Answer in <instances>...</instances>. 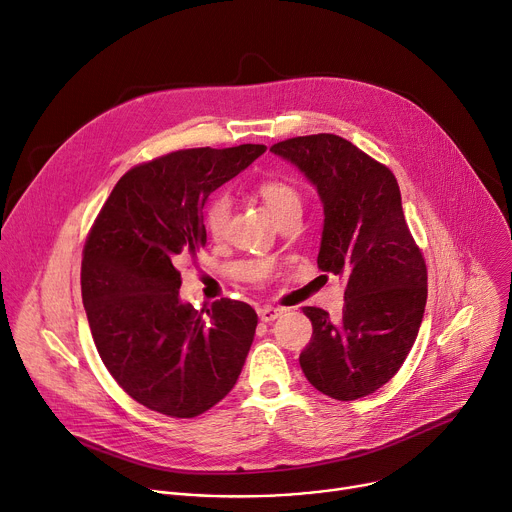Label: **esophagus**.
<instances>
[{
  "mask_svg": "<svg viewBox=\"0 0 512 512\" xmlns=\"http://www.w3.org/2000/svg\"><path fill=\"white\" fill-rule=\"evenodd\" d=\"M258 316H260L262 322H274V320L283 316V309L272 307V305H264V307L258 309Z\"/></svg>",
  "mask_w": 512,
  "mask_h": 512,
  "instance_id": "esophagus-1",
  "label": "esophagus"
}]
</instances>
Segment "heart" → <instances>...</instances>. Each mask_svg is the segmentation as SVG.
<instances>
[{"mask_svg":"<svg viewBox=\"0 0 512 512\" xmlns=\"http://www.w3.org/2000/svg\"><path fill=\"white\" fill-rule=\"evenodd\" d=\"M256 192L262 199V203L268 207V211L281 219L285 213L293 211V209H301V196L299 192L285 180H277V178H268L262 180L256 186ZM205 229L209 231V235L213 240H221L227 229V221H229V199L223 194L213 196V199L207 203L205 207Z\"/></svg>","mask_w":512,"mask_h":512,"instance_id":"heart-1","label":"heart"}]
</instances>
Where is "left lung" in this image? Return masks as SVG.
<instances>
[{"label": "left lung", "instance_id": "8db88e82", "mask_svg": "<svg viewBox=\"0 0 512 512\" xmlns=\"http://www.w3.org/2000/svg\"><path fill=\"white\" fill-rule=\"evenodd\" d=\"M270 151L316 186L324 207L318 266L346 279L340 320L303 307L313 334L299 365L326 396L365 398L404 365L426 305V264L408 229L398 180L330 133L293 137Z\"/></svg>", "mask_w": 512, "mask_h": 512}]
</instances>
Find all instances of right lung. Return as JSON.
I'll list each match as a JSON object with an SVG mask.
<instances>
[{
    "label": "right lung",
    "instance_id": "add662e5",
    "mask_svg": "<svg viewBox=\"0 0 512 512\" xmlns=\"http://www.w3.org/2000/svg\"><path fill=\"white\" fill-rule=\"evenodd\" d=\"M264 145L180 149L135 166L112 188L84 248L82 299L98 355L129 396L172 418H194L238 381L256 311L180 299L178 262L207 244L209 194L246 170Z\"/></svg>",
    "mask_w": 512,
    "mask_h": 512
}]
</instances>
